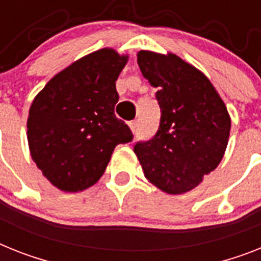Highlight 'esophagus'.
<instances>
[{
	"mask_svg": "<svg viewBox=\"0 0 261 261\" xmlns=\"http://www.w3.org/2000/svg\"><path fill=\"white\" fill-rule=\"evenodd\" d=\"M128 126H130L131 131L133 133H137L138 131V120H131L130 123H128Z\"/></svg>",
	"mask_w": 261,
	"mask_h": 261,
	"instance_id": "obj_1",
	"label": "esophagus"
}]
</instances>
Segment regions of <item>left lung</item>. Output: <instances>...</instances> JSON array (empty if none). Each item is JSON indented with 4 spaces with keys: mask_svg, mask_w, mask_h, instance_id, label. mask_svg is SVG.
<instances>
[{
    "mask_svg": "<svg viewBox=\"0 0 261 261\" xmlns=\"http://www.w3.org/2000/svg\"><path fill=\"white\" fill-rule=\"evenodd\" d=\"M138 65L156 87L161 124L134 152L144 176L167 194H183L219 166L228 144L231 118L204 74L168 53L141 50Z\"/></svg>",
    "mask_w": 261,
    "mask_h": 261,
    "instance_id": "left-lung-1",
    "label": "left lung"
}]
</instances>
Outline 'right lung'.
<instances>
[{
    "label": "right lung",
    "instance_id": "add662e5",
    "mask_svg": "<svg viewBox=\"0 0 261 261\" xmlns=\"http://www.w3.org/2000/svg\"><path fill=\"white\" fill-rule=\"evenodd\" d=\"M128 57L100 49L53 76L33 100L28 118L30 154L43 176L62 191L95 185L114 148L133 133L114 114L115 81Z\"/></svg>",
    "mask_w": 261,
    "mask_h": 261
}]
</instances>
